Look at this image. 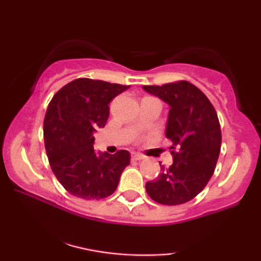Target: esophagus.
Returning a JSON list of instances; mask_svg holds the SVG:
<instances>
[{"instance_id":"34e87169","label":"esophagus","mask_w":261,"mask_h":261,"mask_svg":"<svg viewBox=\"0 0 261 261\" xmlns=\"http://www.w3.org/2000/svg\"><path fill=\"white\" fill-rule=\"evenodd\" d=\"M145 156L140 154V153H132V159L133 160H142Z\"/></svg>"}]
</instances>
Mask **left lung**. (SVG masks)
Instances as JSON below:
<instances>
[{"instance_id": "left-lung-1", "label": "left lung", "mask_w": 261, "mask_h": 261, "mask_svg": "<svg viewBox=\"0 0 261 261\" xmlns=\"http://www.w3.org/2000/svg\"><path fill=\"white\" fill-rule=\"evenodd\" d=\"M142 89L169 105L165 135L173 144L172 165L160 164V174L146 183V191L160 204H183L205 188L215 170L222 139L219 117L208 97L187 81Z\"/></svg>"}]
</instances>
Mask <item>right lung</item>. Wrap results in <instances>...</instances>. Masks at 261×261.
<instances>
[{
  "mask_svg": "<svg viewBox=\"0 0 261 261\" xmlns=\"http://www.w3.org/2000/svg\"><path fill=\"white\" fill-rule=\"evenodd\" d=\"M129 87L78 78L63 87L49 102L44 140L49 165L59 183L83 199L106 198L116 190L130 154L96 153L94 133L106 126L109 103Z\"/></svg>",
  "mask_w": 261,
  "mask_h": 261,
  "instance_id": "right-lung-1",
  "label": "right lung"
}]
</instances>
